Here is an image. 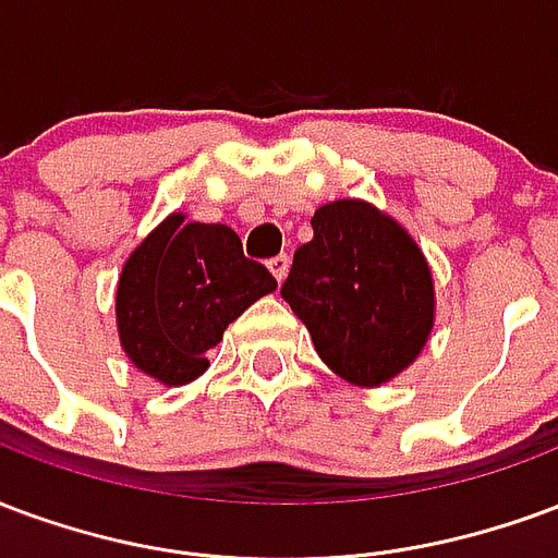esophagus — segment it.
<instances>
[{
	"mask_svg": "<svg viewBox=\"0 0 558 558\" xmlns=\"http://www.w3.org/2000/svg\"><path fill=\"white\" fill-rule=\"evenodd\" d=\"M267 267H270V274H274L276 279L282 282L284 276H288V267H291V258H288V255H276V258H270V262H267Z\"/></svg>",
	"mask_w": 558,
	"mask_h": 558,
	"instance_id": "1",
	"label": "esophagus"
}]
</instances>
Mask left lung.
<instances>
[{"instance_id":"obj_1","label":"left lung","mask_w":558,"mask_h":558,"mask_svg":"<svg viewBox=\"0 0 558 558\" xmlns=\"http://www.w3.org/2000/svg\"><path fill=\"white\" fill-rule=\"evenodd\" d=\"M312 231L294 252L282 296L339 377L368 389L389 384L434 329L425 255L401 222L360 198L318 207Z\"/></svg>"}]
</instances>
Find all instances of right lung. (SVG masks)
<instances>
[{"mask_svg":"<svg viewBox=\"0 0 558 558\" xmlns=\"http://www.w3.org/2000/svg\"><path fill=\"white\" fill-rule=\"evenodd\" d=\"M276 291L229 226L166 217L130 252L116 291L121 348L142 374L184 386L207 372V351L231 320Z\"/></svg>","mask_w":558,"mask_h":558,"instance_id":"add662e5","label":"right lung"}]
</instances>
